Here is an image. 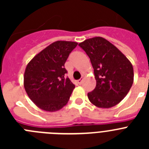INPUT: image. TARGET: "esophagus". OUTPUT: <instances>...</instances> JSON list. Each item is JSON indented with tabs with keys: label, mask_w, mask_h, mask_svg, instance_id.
<instances>
[{
	"label": "esophagus",
	"mask_w": 149,
	"mask_h": 149,
	"mask_svg": "<svg viewBox=\"0 0 149 149\" xmlns=\"http://www.w3.org/2000/svg\"><path fill=\"white\" fill-rule=\"evenodd\" d=\"M83 81H84V79H80V80L77 81V84H78L79 85H81V84L83 83Z\"/></svg>",
	"instance_id": "1"
}]
</instances>
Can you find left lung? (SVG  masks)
<instances>
[{
  "label": "left lung",
  "instance_id": "left-lung-1",
  "mask_svg": "<svg viewBox=\"0 0 149 149\" xmlns=\"http://www.w3.org/2000/svg\"><path fill=\"white\" fill-rule=\"evenodd\" d=\"M78 45L89 56L94 68L96 86L88 93L89 101L100 108L118 104L134 83V68L130 60L103 37L86 39Z\"/></svg>",
  "mask_w": 149,
  "mask_h": 149
}]
</instances>
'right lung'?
Returning a JSON list of instances; mask_svg holds the SVG:
<instances>
[{
    "label": "right lung",
    "mask_w": 149,
    "mask_h": 149,
    "mask_svg": "<svg viewBox=\"0 0 149 149\" xmlns=\"http://www.w3.org/2000/svg\"><path fill=\"white\" fill-rule=\"evenodd\" d=\"M77 45L75 42L56 41L36 55L27 64L24 86L30 100L47 112L60 110L68 103L74 85L65 78L64 65Z\"/></svg>",
    "instance_id": "obj_1"
}]
</instances>
